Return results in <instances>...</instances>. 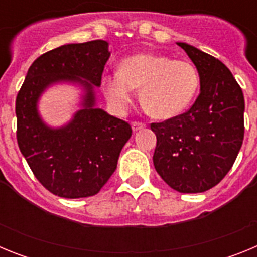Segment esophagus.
<instances>
[{
	"label": "esophagus",
	"instance_id": "1",
	"mask_svg": "<svg viewBox=\"0 0 257 257\" xmlns=\"http://www.w3.org/2000/svg\"><path fill=\"white\" fill-rule=\"evenodd\" d=\"M131 127H133V131L134 133H136V131H140L143 130L145 127L144 123H142V122H133V124H131Z\"/></svg>",
	"mask_w": 257,
	"mask_h": 257
}]
</instances>
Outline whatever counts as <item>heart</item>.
Masks as SVG:
<instances>
[{"label": "heart", "instance_id": "obj_1", "mask_svg": "<svg viewBox=\"0 0 257 257\" xmlns=\"http://www.w3.org/2000/svg\"><path fill=\"white\" fill-rule=\"evenodd\" d=\"M199 87L198 70L192 63L174 60L156 52L127 56L103 78V92L109 105L124 113L139 88L142 105L152 117L170 119L190 105Z\"/></svg>", "mask_w": 257, "mask_h": 257}]
</instances>
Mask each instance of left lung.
I'll use <instances>...</instances> for the list:
<instances>
[{
	"label": "left lung",
	"mask_w": 257,
	"mask_h": 257,
	"mask_svg": "<svg viewBox=\"0 0 257 257\" xmlns=\"http://www.w3.org/2000/svg\"><path fill=\"white\" fill-rule=\"evenodd\" d=\"M199 74L201 91L188 112L152 123L157 136L154 169L180 193H202L217 185L234 163L243 143L244 97L219 59L185 42Z\"/></svg>",
	"instance_id": "obj_1"
}]
</instances>
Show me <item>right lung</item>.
Listing matches in <instances>:
<instances>
[{"label": "right lung", "mask_w": 257, "mask_h": 257, "mask_svg": "<svg viewBox=\"0 0 257 257\" xmlns=\"http://www.w3.org/2000/svg\"><path fill=\"white\" fill-rule=\"evenodd\" d=\"M109 44L95 40L47 51L29 67L17 96V139L32 172L49 192L63 198L95 196L117 169L131 126L96 106ZM77 85L80 108L67 124L47 125L38 103L47 88Z\"/></svg>", "instance_id": "obj_1"}]
</instances>
